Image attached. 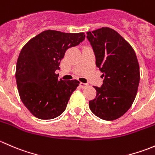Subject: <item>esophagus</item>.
I'll list each match as a JSON object with an SVG mask.
<instances>
[{
	"mask_svg": "<svg viewBox=\"0 0 155 155\" xmlns=\"http://www.w3.org/2000/svg\"><path fill=\"white\" fill-rule=\"evenodd\" d=\"M79 86H80L81 88H85V87H86L88 86V85H87V83H83V82H80L79 83Z\"/></svg>",
	"mask_w": 155,
	"mask_h": 155,
	"instance_id": "1",
	"label": "esophagus"
}]
</instances>
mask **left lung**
I'll use <instances>...</instances> for the list:
<instances>
[{"mask_svg":"<svg viewBox=\"0 0 155 155\" xmlns=\"http://www.w3.org/2000/svg\"><path fill=\"white\" fill-rule=\"evenodd\" d=\"M87 38L104 77L102 86H94L97 95L89 101V108L98 118L113 121L127 112L137 96L138 60L132 46L115 30L105 27L88 31Z\"/></svg>","mask_w":155,"mask_h":155,"instance_id":"8db88e82","label":"left lung"}]
</instances>
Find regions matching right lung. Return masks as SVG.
Segmentation results:
<instances>
[{
	"label": "right lung",
	"mask_w": 155,
	"mask_h": 155,
	"mask_svg": "<svg viewBox=\"0 0 155 155\" xmlns=\"http://www.w3.org/2000/svg\"><path fill=\"white\" fill-rule=\"evenodd\" d=\"M84 33H64L47 30L33 37L21 48L15 70L21 101L33 115L52 119L66 109L78 80L59 79V65L69 48L85 40Z\"/></svg>",
	"instance_id": "right-lung-1"
}]
</instances>
